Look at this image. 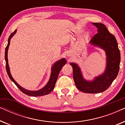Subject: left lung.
Masks as SVG:
<instances>
[{
  "mask_svg": "<svg viewBox=\"0 0 125 125\" xmlns=\"http://www.w3.org/2000/svg\"><path fill=\"white\" fill-rule=\"evenodd\" d=\"M93 24L98 28V33L92 37L90 43L100 47L106 51L107 65L105 73L94 81L88 82L83 80L78 66L71 63L76 87L80 91L86 93H101L107 89L117 77L121 61L120 51L115 36L110 33L104 24L93 23Z\"/></svg>",
  "mask_w": 125,
  "mask_h": 125,
  "instance_id": "1",
  "label": "left lung"
}]
</instances>
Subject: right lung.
I'll use <instances>...</instances> for the list:
<instances>
[{"label": "right lung", "instance_id": "right-lung-1", "mask_svg": "<svg viewBox=\"0 0 125 125\" xmlns=\"http://www.w3.org/2000/svg\"><path fill=\"white\" fill-rule=\"evenodd\" d=\"M16 30H15L14 32L13 33H12L11 35H10L9 38H8V44L7 45L6 48V50H5V60H6V71L7 72V74L9 76L10 79H11V81H12L15 85H16V86L19 89L21 90V91L23 92V93L25 94L30 95V96H32V97H39V96H42V95H47L48 94L51 93V92L53 90L54 88V86H55L56 81H57V79L58 78V76H59V74L60 72L61 69H62V66L64 65L65 64H66V60L65 59H62L56 62L55 64H54L52 66V73H51V78L49 79V81L46 86L43 88L42 89L38 90V91H30V90H27L26 89H24L22 88L19 85L18 83H16V82L13 80V78L12 77L11 73H10V68L9 66H8V59H7V51L8 49V47L10 45V40H11V38L14 35V34L16 33Z\"/></svg>", "mask_w": 125, "mask_h": 125}]
</instances>
